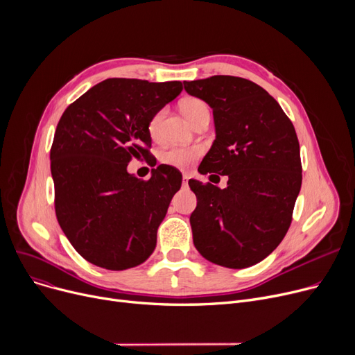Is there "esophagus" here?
Instances as JSON below:
<instances>
[{
  "label": "esophagus",
  "mask_w": 355,
  "mask_h": 355,
  "mask_svg": "<svg viewBox=\"0 0 355 355\" xmlns=\"http://www.w3.org/2000/svg\"><path fill=\"white\" fill-rule=\"evenodd\" d=\"M189 180H190V174L189 173H184L182 174V185H187Z\"/></svg>",
  "instance_id": "obj_1"
}]
</instances>
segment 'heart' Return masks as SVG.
<instances>
[{
	"label": "heart",
	"mask_w": 355,
	"mask_h": 355,
	"mask_svg": "<svg viewBox=\"0 0 355 355\" xmlns=\"http://www.w3.org/2000/svg\"><path fill=\"white\" fill-rule=\"evenodd\" d=\"M181 109L190 122H193L198 115L202 114V112H210L209 105L198 98L185 99L181 103ZM162 118H164V109L158 110L148 123V132L153 138H158L159 135ZM200 155H201V149L198 146H173L161 153V161L166 165H171L184 170V168H189L190 165H193Z\"/></svg>",
	"instance_id": "obj_1"
}]
</instances>
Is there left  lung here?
<instances>
[{
  "label": "left lung",
  "instance_id": "8db88e82",
  "mask_svg": "<svg viewBox=\"0 0 355 355\" xmlns=\"http://www.w3.org/2000/svg\"><path fill=\"white\" fill-rule=\"evenodd\" d=\"M213 109L216 141L200 173L227 175L220 189L189 181L194 246L210 262L243 269L269 256L289 230L302 184L300 142L282 107L259 85L236 76L184 82Z\"/></svg>",
  "mask_w": 355,
  "mask_h": 355
}]
</instances>
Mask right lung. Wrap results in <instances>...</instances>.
Segmentation results:
<instances>
[{"label":"right lung","instance_id":"add662e5","mask_svg":"<svg viewBox=\"0 0 355 355\" xmlns=\"http://www.w3.org/2000/svg\"><path fill=\"white\" fill-rule=\"evenodd\" d=\"M181 90V82L106 79L63 112L50 149L54 210L87 262L125 270L153 254L181 174L159 165L141 181L126 166L149 154L148 123Z\"/></svg>","mask_w":355,"mask_h":355}]
</instances>
